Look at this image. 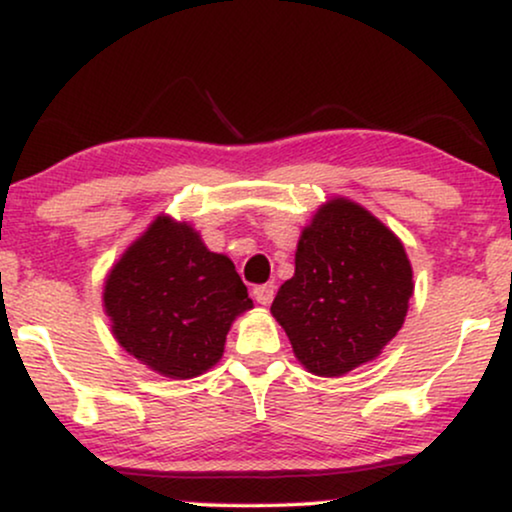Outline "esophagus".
Listing matches in <instances>:
<instances>
[{
  "label": "esophagus",
  "mask_w": 512,
  "mask_h": 512,
  "mask_svg": "<svg viewBox=\"0 0 512 512\" xmlns=\"http://www.w3.org/2000/svg\"><path fill=\"white\" fill-rule=\"evenodd\" d=\"M274 283H264V286L252 288V297L262 304V307H269L271 300H274Z\"/></svg>",
  "instance_id": "1"
}]
</instances>
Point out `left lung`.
<instances>
[{"label":"left lung","instance_id":"1","mask_svg":"<svg viewBox=\"0 0 512 512\" xmlns=\"http://www.w3.org/2000/svg\"><path fill=\"white\" fill-rule=\"evenodd\" d=\"M413 269L404 243L354 200L314 212L295 250V274L271 314L309 373L340 378L380 357L404 326Z\"/></svg>","mask_w":512,"mask_h":512}]
</instances>
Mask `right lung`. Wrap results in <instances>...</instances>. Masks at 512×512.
Wrapping results in <instances>:
<instances>
[{
  "label": "right lung",
  "instance_id": "1",
  "mask_svg": "<svg viewBox=\"0 0 512 512\" xmlns=\"http://www.w3.org/2000/svg\"><path fill=\"white\" fill-rule=\"evenodd\" d=\"M248 309L234 262L170 215L155 217L103 281V312L118 345L174 380L210 371L231 323Z\"/></svg>",
  "mask_w": 512,
  "mask_h": 512
}]
</instances>
